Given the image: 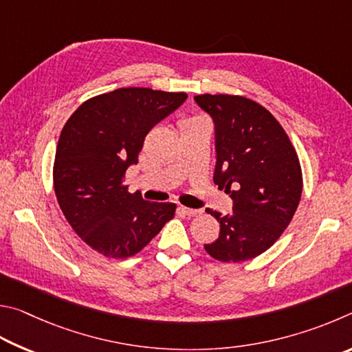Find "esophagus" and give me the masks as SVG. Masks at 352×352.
Listing matches in <instances>:
<instances>
[{"instance_id": "34e87169", "label": "esophagus", "mask_w": 352, "mask_h": 352, "mask_svg": "<svg viewBox=\"0 0 352 352\" xmlns=\"http://www.w3.org/2000/svg\"><path fill=\"white\" fill-rule=\"evenodd\" d=\"M181 212L188 218H193L196 214H199V210H195V208H188V207H181Z\"/></svg>"}]
</instances>
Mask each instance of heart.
Segmentation results:
<instances>
[{
	"instance_id": "heart-1",
	"label": "heart",
	"mask_w": 352,
	"mask_h": 352,
	"mask_svg": "<svg viewBox=\"0 0 352 352\" xmlns=\"http://www.w3.org/2000/svg\"><path fill=\"white\" fill-rule=\"evenodd\" d=\"M190 120H193V119H184V120L181 122V125H182V123H187V122H190Z\"/></svg>"
}]
</instances>
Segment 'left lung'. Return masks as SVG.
Wrapping results in <instances>:
<instances>
[{
	"instance_id": "1",
	"label": "left lung",
	"mask_w": 352,
	"mask_h": 352,
	"mask_svg": "<svg viewBox=\"0 0 352 352\" xmlns=\"http://www.w3.org/2000/svg\"><path fill=\"white\" fill-rule=\"evenodd\" d=\"M195 100L214 122L213 181L233 199L230 214L206 210L218 219L219 238L204 249L221 263L252 260L272 248L300 204L298 154L280 122L255 100L230 94Z\"/></svg>"
}]
</instances>
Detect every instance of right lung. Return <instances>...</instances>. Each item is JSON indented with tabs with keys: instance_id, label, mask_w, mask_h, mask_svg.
I'll return each mask as SVG.
<instances>
[{
	"instance_id": "obj_1",
	"label": "right lung",
	"mask_w": 352,
	"mask_h": 352,
	"mask_svg": "<svg viewBox=\"0 0 352 352\" xmlns=\"http://www.w3.org/2000/svg\"><path fill=\"white\" fill-rule=\"evenodd\" d=\"M186 98V92L119 88L83 102L61 129L55 196L69 226L100 255L139 254L175 218L176 204L129 193L125 175L148 131Z\"/></svg>"
}]
</instances>
